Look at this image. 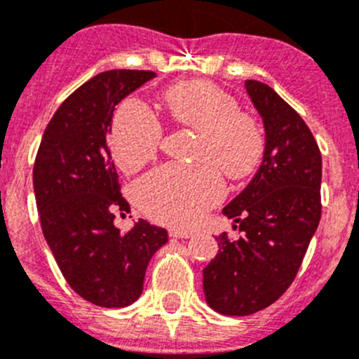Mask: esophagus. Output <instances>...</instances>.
<instances>
[{"mask_svg":"<svg viewBox=\"0 0 359 359\" xmlns=\"http://www.w3.org/2000/svg\"><path fill=\"white\" fill-rule=\"evenodd\" d=\"M170 238H182V240H189L194 236L192 231H185V229H170L169 231Z\"/></svg>","mask_w":359,"mask_h":359,"instance_id":"esophagus-1","label":"esophagus"}]
</instances>
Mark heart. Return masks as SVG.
<instances>
[{
	"instance_id": "1",
	"label": "heart",
	"mask_w": 359,
	"mask_h": 359,
	"mask_svg": "<svg viewBox=\"0 0 359 359\" xmlns=\"http://www.w3.org/2000/svg\"><path fill=\"white\" fill-rule=\"evenodd\" d=\"M162 100L170 118L199 130L196 165L169 163L142 177L135 201L148 217L169 225H190L224 197L220 169L231 180L254 174L264 156V134L255 118L240 111L229 91L210 81L167 88ZM162 125L139 100L119 105L111 125V151L125 172H135L156 156Z\"/></svg>"
}]
</instances>
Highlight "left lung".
<instances>
[{"label":"left lung","instance_id":"1","mask_svg":"<svg viewBox=\"0 0 359 359\" xmlns=\"http://www.w3.org/2000/svg\"><path fill=\"white\" fill-rule=\"evenodd\" d=\"M264 125V156L252 182L222 213L243 233L217 238L203 269L206 303L224 316H250L292 284L320 220L323 158L302 116L275 90L245 81Z\"/></svg>","mask_w":359,"mask_h":359}]
</instances>
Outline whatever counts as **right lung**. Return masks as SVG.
I'll return each mask as SVG.
<instances>
[{
  "instance_id": "add662e5",
  "label": "right lung",
  "mask_w": 359,
  "mask_h": 359,
  "mask_svg": "<svg viewBox=\"0 0 359 359\" xmlns=\"http://www.w3.org/2000/svg\"><path fill=\"white\" fill-rule=\"evenodd\" d=\"M153 77L148 70H109L77 88L54 112L33 167L42 233L65 280L105 309L141 296L149 261L169 241L165 229L142 218L126 234L114 225L116 211L130 206L107 146L112 112Z\"/></svg>"
}]
</instances>
